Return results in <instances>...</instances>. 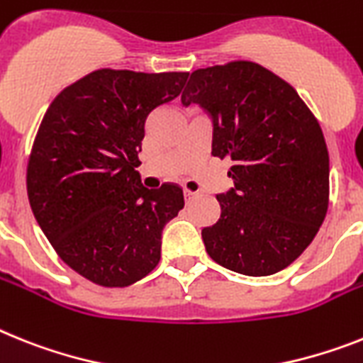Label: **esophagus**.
Masks as SVG:
<instances>
[{"label": "esophagus", "instance_id": "34e87169", "mask_svg": "<svg viewBox=\"0 0 363 363\" xmlns=\"http://www.w3.org/2000/svg\"><path fill=\"white\" fill-rule=\"evenodd\" d=\"M197 194L196 191H191V190H184V197H186V203H190L191 199H194V197H196Z\"/></svg>", "mask_w": 363, "mask_h": 363}]
</instances>
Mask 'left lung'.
I'll use <instances>...</instances> for the list:
<instances>
[{
  "label": "left lung",
  "instance_id": "1",
  "mask_svg": "<svg viewBox=\"0 0 363 363\" xmlns=\"http://www.w3.org/2000/svg\"><path fill=\"white\" fill-rule=\"evenodd\" d=\"M182 105L212 120V155L228 158L234 186L201 230L219 266L249 277L288 267L312 243L328 208V149L295 88L264 66L236 60L190 75Z\"/></svg>",
  "mask_w": 363,
  "mask_h": 363
}]
</instances>
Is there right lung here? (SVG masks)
Masks as SVG:
<instances>
[{
	"instance_id": "obj_1",
	"label": "right lung",
	"mask_w": 363,
	"mask_h": 363,
	"mask_svg": "<svg viewBox=\"0 0 363 363\" xmlns=\"http://www.w3.org/2000/svg\"><path fill=\"white\" fill-rule=\"evenodd\" d=\"M188 72L96 69L45 112L27 166V196L42 233L73 271L125 288L160 260L162 228L184 206L182 188L142 186L145 121L173 101Z\"/></svg>"
}]
</instances>
